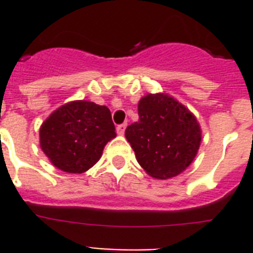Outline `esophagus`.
Masks as SVG:
<instances>
[{
    "label": "esophagus",
    "mask_w": 253,
    "mask_h": 253,
    "mask_svg": "<svg viewBox=\"0 0 253 253\" xmlns=\"http://www.w3.org/2000/svg\"><path fill=\"white\" fill-rule=\"evenodd\" d=\"M125 128H126V123H122V125H119V126L117 127V132H118L119 135H123L125 134Z\"/></svg>",
    "instance_id": "34e87169"
}]
</instances>
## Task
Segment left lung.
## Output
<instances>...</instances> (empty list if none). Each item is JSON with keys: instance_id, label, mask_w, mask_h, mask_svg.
Listing matches in <instances>:
<instances>
[{"instance_id": "8db88e82", "label": "left lung", "mask_w": 253, "mask_h": 253, "mask_svg": "<svg viewBox=\"0 0 253 253\" xmlns=\"http://www.w3.org/2000/svg\"><path fill=\"white\" fill-rule=\"evenodd\" d=\"M138 114L139 121L127 126L125 135L142 168L160 180L184 172L200 148L196 117L167 94L143 97Z\"/></svg>"}]
</instances>
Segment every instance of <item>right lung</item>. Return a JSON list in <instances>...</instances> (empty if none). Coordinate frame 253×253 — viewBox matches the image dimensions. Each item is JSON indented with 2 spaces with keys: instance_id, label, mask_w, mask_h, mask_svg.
<instances>
[{
  "instance_id": "1",
  "label": "right lung",
  "mask_w": 253,
  "mask_h": 253,
  "mask_svg": "<svg viewBox=\"0 0 253 253\" xmlns=\"http://www.w3.org/2000/svg\"><path fill=\"white\" fill-rule=\"evenodd\" d=\"M41 147L56 168L83 173L94 166L115 126L106 106L75 101L55 110L41 127Z\"/></svg>"
}]
</instances>
